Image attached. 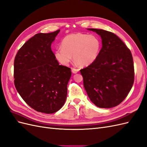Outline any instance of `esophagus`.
I'll return each instance as SVG.
<instances>
[{
  "mask_svg": "<svg viewBox=\"0 0 147 147\" xmlns=\"http://www.w3.org/2000/svg\"><path fill=\"white\" fill-rule=\"evenodd\" d=\"M78 71H79V70L77 69H72V72L74 74H77L78 72Z\"/></svg>",
  "mask_w": 147,
  "mask_h": 147,
  "instance_id": "esophagus-1",
  "label": "esophagus"
}]
</instances>
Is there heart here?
I'll return each mask as SVG.
<instances>
[{"instance_id": "heart-1", "label": "heart", "mask_w": 147, "mask_h": 147, "mask_svg": "<svg viewBox=\"0 0 147 147\" xmlns=\"http://www.w3.org/2000/svg\"><path fill=\"white\" fill-rule=\"evenodd\" d=\"M101 48L100 38L95 35L82 33L69 34L61 42V48L55 51L57 60L67 66L72 59L82 66L91 64L98 57Z\"/></svg>"}]
</instances>
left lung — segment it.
I'll list each match as a JSON object with an SVG mask.
<instances>
[{"label":"left lung","instance_id":"8db88e82","mask_svg":"<svg viewBox=\"0 0 147 147\" xmlns=\"http://www.w3.org/2000/svg\"><path fill=\"white\" fill-rule=\"evenodd\" d=\"M88 30L100 35L102 47L94 63L80 70L84 89L97 107H114L126 98L134 83L132 54L115 34L103 29Z\"/></svg>","mask_w":147,"mask_h":147}]
</instances>
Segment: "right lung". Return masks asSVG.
<instances>
[{
    "label": "right lung",
    "mask_w": 147,
    "mask_h": 147,
    "mask_svg": "<svg viewBox=\"0 0 147 147\" xmlns=\"http://www.w3.org/2000/svg\"><path fill=\"white\" fill-rule=\"evenodd\" d=\"M60 30L38 33L18 51L14 61L15 86L31 108L47 114L64 105L72 72L56 59L51 45Z\"/></svg>",
    "instance_id": "obj_1"
}]
</instances>
